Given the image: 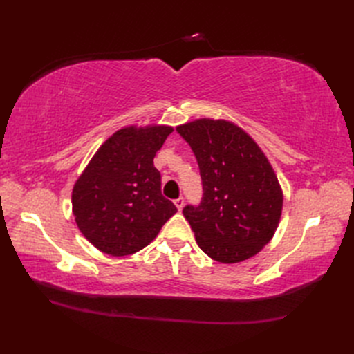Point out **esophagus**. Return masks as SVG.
I'll use <instances>...</instances> for the list:
<instances>
[{
	"instance_id": "34e87169",
	"label": "esophagus",
	"mask_w": 354,
	"mask_h": 354,
	"mask_svg": "<svg viewBox=\"0 0 354 354\" xmlns=\"http://www.w3.org/2000/svg\"><path fill=\"white\" fill-rule=\"evenodd\" d=\"M174 203H176V207H177V209H178V211H181V209H183V207H185V198H183V196H180V198H177V199L174 201Z\"/></svg>"
}]
</instances>
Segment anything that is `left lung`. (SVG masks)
Returning <instances> with one entry per match:
<instances>
[{"mask_svg": "<svg viewBox=\"0 0 354 354\" xmlns=\"http://www.w3.org/2000/svg\"><path fill=\"white\" fill-rule=\"evenodd\" d=\"M199 165L202 199L186 205L199 248L224 264L243 261L270 242L283 196L269 160L242 128L198 120L177 127Z\"/></svg>", "mask_w": 354, "mask_h": 354, "instance_id": "1", "label": "left lung"}]
</instances>
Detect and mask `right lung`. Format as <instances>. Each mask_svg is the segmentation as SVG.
I'll return each instance as SVG.
<instances>
[{
    "mask_svg": "<svg viewBox=\"0 0 354 354\" xmlns=\"http://www.w3.org/2000/svg\"><path fill=\"white\" fill-rule=\"evenodd\" d=\"M173 128L127 127L106 140L72 192L78 229L95 248L115 257L151 243L177 212L162 196L153 158Z\"/></svg>",
    "mask_w": 354,
    "mask_h": 354,
    "instance_id": "obj_1",
    "label": "right lung"
}]
</instances>
